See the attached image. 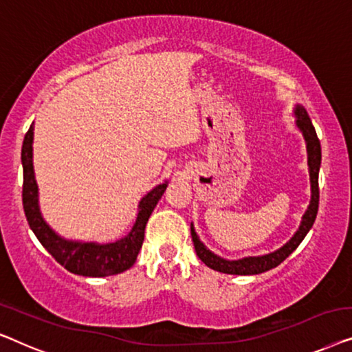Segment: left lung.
<instances>
[{
  "label": "left lung",
  "mask_w": 352,
  "mask_h": 352,
  "mask_svg": "<svg viewBox=\"0 0 352 352\" xmlns=\"http://www.w3.org/2000/svg\"><path fill=\"white\" fill-rule=\"evenodd\" d=\"M295 116H296V127L300 129L303 133L305 142H306V151H308V169H309V182H311V201L308 206V210L305 212L303 219L298 231L295 232L294 237L287 242L285 245H282L280 249L271 254L261 255V256H245L241 260H225L221 256L215 255L214 252H210L207 247L202 244L197 237L195 226L191 225V237L192 244H195L196 255L199 256L202 263H206L209 268L220 271L225 274H237V276H250V274H260L265 271H270L276 268L277 265H280L296 247L301 244V241L305 239V236L308 234V231L313 226L316 215H318L319 209V169H320V142L316 133V129L311 122L308 113L301 105H296L295 108Z\"/></svg>",
  "instance_id": "obj_1"
}]
</instances>
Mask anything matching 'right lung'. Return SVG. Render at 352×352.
Segmentation results:
<instances>
[{
    "label": "right lung",
    "instance_id": "obj_1",
    "mask_svg": "<svg viewBox=\"0 0 352 352\" xmlns=\"http://www.w3.org/2000/svg\"><path fill=\"white\" fill-rule=\"evenodd\" d=\"M22 167L23 186L22 201L23 210L30 228L41 242L44 249L51 254L56 261L73 274L86 277H105L120 274L135 263L138 252L142 249L145 226L155 210L157 201L164 195L167 182L161 183L148 192L138 202L137 220L127 236L110 244L97 242H78L63 239L44 221L38 206V185L33 170V124L25 133L22 145Z\"/></svg>",
    "mask_w": 352,
    "mask_h": 352
}]
</instances>
